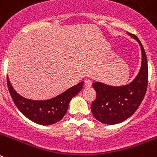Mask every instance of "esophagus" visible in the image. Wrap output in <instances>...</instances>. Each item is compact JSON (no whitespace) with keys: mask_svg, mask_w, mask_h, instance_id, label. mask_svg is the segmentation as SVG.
I'll use <instances>...</instances> for the list:
<instances>
[{"mask_svg":"<svg viewBox=\"0 0 157 157\" xmlns=\"http://www.w3.org/2000/svg\"><path fill=\"white\" fill-rule=\"evenodd\" d=\"M92 86V82L89 79L85 80V86L86 87H90Z\"/></svg>","mask_w":157,"mask_h":157,"instance_id":"1","label":"esophagus"}]
</instances>
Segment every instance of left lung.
Here are the masks:
<instances>
[{"instance_id":"left-lung-1","label":"left lung","mask_w":157,"mask_h":157,"mask_svg":"<svg viewBox=\"0 0 157 157\" xmlns=\"http://www.w3.org/2000/svg\"><path fill=\"white\" fill-rule=\"evenodd\" d=\"M139 43L142 52L141 70L128 85L111 86L101 82L93 83L97 98L91 105V111L98 120L105 124H116L124 121L138 109L148 86V62L145 49L138 37L128 33Z\"/></svg>"}]
</instances>
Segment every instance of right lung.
<instances>
[{"label":"right lung","mask_w":157,"mask_h":157,"mask_svg":"<svg viewBox=\"0 0 157 157\" xmlns=\"http://www.w3.org/2000/svg\"><path fill=\"white\" fill-rule=\"evenodd\" d=\"M7 84L14 103L26 117L40 125H51L63 119L71 100L82 89L83 82L55 98L45 101H33L23 98L14 90L8 77Z\"/></svg>","instance_id":"obj_1"}]
</instances>
